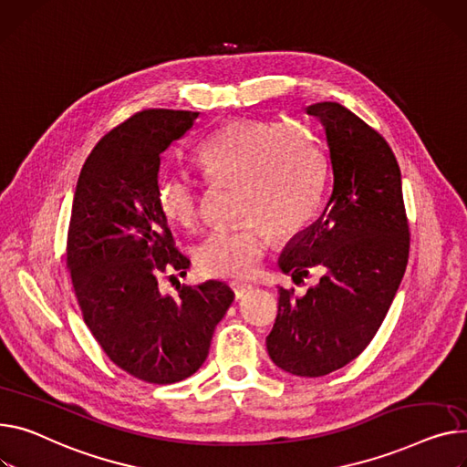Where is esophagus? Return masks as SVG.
Instances as JSON below:
<instances>
[{"instance_id": "1", "label": "esophagus", "mask_w": 467, "mask_h": 467, "mask_svg": "<svg viewBox=\"0 0 467 467\" xmlns=\"http://www.w3.org/2000/svg\"><path fill=\"white\" fill-rule=\"evenodd\" d=\"M231 289H233V293H234L236 298H242L245 293H250V291L254 289V285L247 284V282H233V284H231Z\"/></svg>"}]
</instances>
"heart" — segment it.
Here are the masks:
<instances>
[{"instance_id": "1", "label": "heart", "mask_w": 467, "mask_h": 467, "mask_svg": "<svg viewBox=\"0 0 467 467\" xmlns=\"http://www.w3.org/2000/svg\"><path fill=\"white\" fill-rule=\"evenodd\" d=\"M197 163L215 185H236V213L244 220L213 231L199 247L206 275H252L272 233L293 236L314 220L325 185L327 161L306 131L282 121H231L197 148ZM158 204L172 223L193 229L202 217L199 185L182 174L158 182Z\"/></svg>"}]
</instances>
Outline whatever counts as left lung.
I'll list each match as a JSON object with an SVG mask.
<instances>
[{"mask_svg": "<svg viewBox=\"0 0 467 467\" xmlns=\"http://www.w3.org/2000/svg\"><path fill=\"white\" fill-rule=\"evenodd\" d=\"M306 112L325 128L332 192L279 268L295 282L309 268L323 275L304 296L279 287L266 349L289 374L321 378L355 360L379 330L408 266L410 223L389 142L339 103H316Z\"/></svg>", "mask_w": 467, "mask_h": 467, "instance_id": "obj_1", "label": "left lung"}]
</instances>
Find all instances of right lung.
<instances>
[{
    "mask_svg": "<svg viewBox=\"0 0 467 467\" xmlns=\"http://www.w3.org/2000/svg\"><path fill=\"white\" fill-rule=\"evenodd\" d=\"M197 118L146 109L121 121L88 155L71 208L66 261L84 323L118 368L153 385L195 374L234 296L215 279L160 291L190 268L158 204L161 153Z\"/></svg>",
    "mask_w": 467,
    "mask_h": 467,
    "instance_id": "add662e5",
    "label": "right lung"
}]
</instances>
